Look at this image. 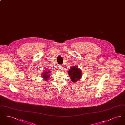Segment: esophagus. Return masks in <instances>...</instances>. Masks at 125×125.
<instances>
[{
  "label": "esophagus",
  "instance_id": "34e87169",
  "mask_svg": "<svg viewBox=\"0 0 125 125\" xmlns=\"http://www.w3.org/2000/svg\"><path fill=\"white\" fill-rule=\"evenodd\" d=\"M58 69L60 70V71H62L63 70V66H62V65H59V66H58Z\"/></svg>",
  "mask_w": 125,
  "mask_h": 125
}]
</instances>
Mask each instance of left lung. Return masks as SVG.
Masks as SVG:
<instances>
[{
	"instance_id": "left-lung-1",
	"label": "left lung",
	"mask_w": 125,
	"mask_h": 125,
	"mask_svg": "<svg viewBox=\"0 0 125 125\" xmlns=\"http://www.w3.org/2000/svg\"><path fill=\"white\" fill-rule=\"evenodd\" d=\"M68 74L72 82L73 83L77 82L82 77V72L77 66H72L68 71Z\"/></svg>"
}]
</instances>
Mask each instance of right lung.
I'll return each instance as SVG.
<instances>
[{"instance_id":"add662e5","label":"right lung","mask_w":125,"mask_h":125,"mask_svg":"<svg viewBox=\"0 0 125 125\" xmlns=\"http://www.w3.org/2000/svg\"><path fill=\"white\" fill-rule=\"evenodd\" d=\"M51 73V71L50 70H45V71L43 72V73H42V78L44 79L45 81H47L48 80V79L50 77V75Z\"/></svg>"}]
</instances>
